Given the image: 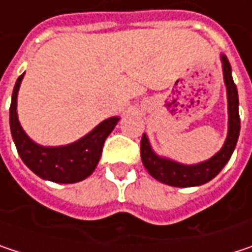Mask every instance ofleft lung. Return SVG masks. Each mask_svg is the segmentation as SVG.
I'll list each match as a JSON object with an SVG mask.
<instances>
[{
	"label": "left lung",
	"instance_id": "1",
	"mask_svg": "<svg viewBox=\"0 0 252 252\" xmlns=\"http://www.w3.org/2000/svg\"><path fill=\"white\" fill-rule=\"evenodd\" d=\"M222 64H223V77L227 90V111H229V131L223 147L220 152H218L212 159L198 163V165H181L174 160L159 158L153 153L150 143L147 140V135L143 134L141 143H140V155L144 168L155 179L172 185V187H197L209 182L218 175L223 166L230 159L241 129L239 121V100H238V90L232 78L230 64L225 55H222Z\"/></svg>",
	"mask_w": 252,
	"mask_h": 252
}]
</instances>
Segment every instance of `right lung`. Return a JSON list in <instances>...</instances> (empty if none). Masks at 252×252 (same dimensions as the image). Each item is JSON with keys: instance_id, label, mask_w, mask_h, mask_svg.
Here are the masks:
<instances>
[{"instance_id": "obj_1", "label": "right lung", "mask_w": 252, "mask_h": 252, "mask_svg": "<svg viewBox=\"0 0 252 252\" xmlns=\"http://www.w3.org/2000/svg\"><path fill=\"white\" fill-rule=\"evenodd\" d=\"M23 76L17 78L11 105H10V128L17 152L25 165L42 179L58 184H73L92 175L102 155L103 143L115 128L120 118L105 120L92 132L78 141L61 147H43L33 143L23 131L17 118V93Z\"/></svg>"}]
</instances>
